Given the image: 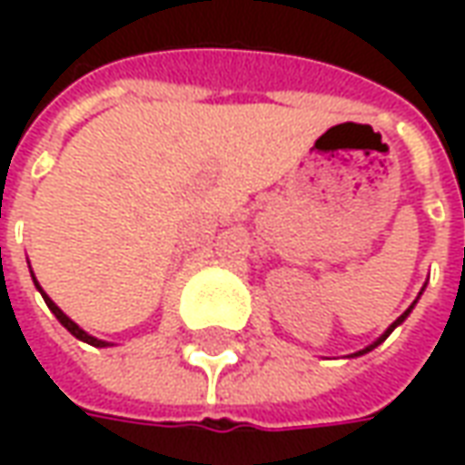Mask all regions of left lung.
Instances as JSON below:
<instances>
[{
  "instance_id": "left-lung-1",
  "label": "left lung",
  "mask_w": 465,
  "mask_h": 465,
  "mask_svg": "<svg viewBox=\"0 0 465 465\" xmlns=\"http://www.w3.org/2000/svg\"><path fill=\"white\" fill-rule=\"evenodd\" d=\"M411 309H413V306H411ZM411 309H409V312H403V313H401L399 319H396V322L391 323L389 329H386V333H383V336H381L379 341H373V343H371V346H369V349H363V351H359V353H353V356H361V353H366V351H371V349H376V346H379V343H381V341H386V339H389V333H391V331H393V329H396V326H399V323H401V322H403V319H406V316H409V313H411Z\"/></svg>"
}]
</instances>
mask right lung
Wrapping results in <instances>:
<instances>
[{
    "instance_id": "obj_1",
    "label": "right lung",
    "mask_w": 465,
    "mask_h": 465,
    "mask_svg": "<svg viewBox=\"0 0 465 465\" xmlns=\"http://www.w3.org/2000/svg\"><path fill=\"white\" fill-rule=\"evenodd\" d=\"M35 286H36V289H39V293H42V299H45V303H46V306H49V312L54 313L56 319H59V323H62V326H64L66 331L72 333V336H76L79 341L89 343V346H109V343L102 341V339H94V336H89V333H86L84 329H79V326H76V323L72 322V319H69V316H66V313L62 312V309H59V306H56V303L52 302V299H49V296H46L45 292H42V286H39V282H36V279H35Z\"/></svg>"
}]
</instances>
